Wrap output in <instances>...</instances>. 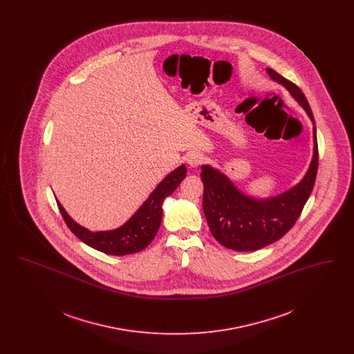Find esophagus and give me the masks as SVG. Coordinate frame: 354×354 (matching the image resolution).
I'll use <instances>...</instances> for the list:
<instances>
[{"instance_id": "34e87169", "label": "esophagus", "mask_w": 354, "mask_h": 354, "mask_svg": "<svg viewBox=\"0 0 354 354\" xmlns=\"http://www.w3.org/2000/svg\"><path fill=\"white\" fill-rule=\"evenodd\" d=\"M187 163L191 166V167H198V166H201L203 162L205 160V158H204V155L201 153V152H189L188 155H187Z\"/></svg>"}]
</instances>
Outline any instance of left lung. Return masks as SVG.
Returning a JSON list of instances; mask_svg holds the SVG:
<instances>
[{
	"mask_svg": "<svg viewBox=\"0 0 354 354\" xmlns=\"http://www.w3.org/2000/svg\"><path fill=\"white\" fill-rule=\"evenodd\" d=\"M267 73L274 82L286 87L312 120L313 156L309 169L297 185L264 199L247 195L224 172L203 165V211L211 234L225 248L241 252L267 247L293 227L310 196L319 167L315 118L303 91L274 70L267 68Z\"/></svg>",
	"mask_w": 354,
	"mask_h": 354,
	"instance_id": "8db88e82",
	"label": "left lung"
}]
</instances>
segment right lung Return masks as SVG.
Wrapping results in <instances>:
<instances>
[{"instance_id":"right-lung-1","label":"right lung","mask_w":354,"mask_h":354,"mask_svg":"<svg viewBox=\"0 0 354 354\" xmlns=\"http://www.w3.org/2000/svg\"><path fill=\"white\" fill-rule=\"evenodd\" d=\"M185 165L171 171L169 175L155 187L149 198L136 209V212L130 219L123 225L110 231L93 232L84 228L75 220L70 218V215L61 203L57 201V204L70 231L88 247L114 256L140 252L151 243L155 235L158 234L163 215V202L176 189V187L182 183V180L185 178Z\"/></svg>"}]
</instances>
